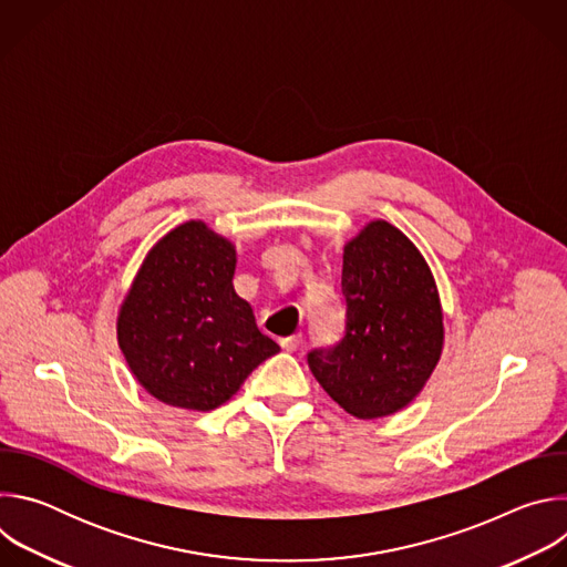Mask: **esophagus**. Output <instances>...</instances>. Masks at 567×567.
<instances>
[{
  "mask_svg": "<svg viewBox=\"0 0 567 567\" xmlns=\"http://www.w3.org/2000/svg\"><path fill=\"white\" fill-rule=\"evenodd\" d=\"M280 346H282V350H287V352H296V350L300 348V334H293V337L280 339Z\"/></svg>",
  "mask_w": 567,
  "mask_h": 567,
  "instance_id": "34e87169",
  "label": "esophagus"
}]
</instances>
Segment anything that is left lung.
Masks as SVG:
<instances>
[{"instance_id":"1","label":"left lung","mask_w":567,"mask_h":567,"mask_svg":"<svg viewBox=\"0 0 567 567\" xmlns=\"http://www.w3.org/2000/svg\"><path fill=\"white\" fill-rule=\"evenodd\" d=\"M346 337L313 350L309 370L357 420L406 409L444 350V311L420 249L385 219L368 221L343 247Z\"/></svg>"}]
</instances>
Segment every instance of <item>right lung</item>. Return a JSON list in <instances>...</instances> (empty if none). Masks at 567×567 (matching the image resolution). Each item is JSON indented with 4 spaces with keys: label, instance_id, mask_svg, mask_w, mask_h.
<instances>
[{
    "label": "right lung",
    "instance_id": "obj_1",
    "mask_svg": "<svg viewBox=\"0 0 567 567\" xmlns=\"http://www.w3.org/2000/svg\"><path fill=\"white\" fill-rule=\"evenodd\" d=\"M235 245L190 219L143 258L116 316L118 348L134 379L168 406L219 409L280 346L265 337L233 287Z\"/></svg>",
    "mask_w": 567,
    "mask_h": 567
}]
</instances>
